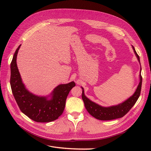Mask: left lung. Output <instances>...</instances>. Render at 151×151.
Instances as JSON below:
<instances>
[{"label": "left lung", "instance_id": "8db88e82", "mask_svg": "<svg viewBox=\"0 0 151 151\" xmlns=\"http://www.w3.org/2000/svg\"><path fill=\"white\" fill-rule=\"evenodd\" d=\"M135 55L137 58V60L139 62L140 64V58L139 56L137 53L134 47L132 46ZM141 67L140 70V82L134 94L131 96L130 98H128L125 101L122 103L118 104L117 105H114L108 107H104L92 101H91L89 99L87 98L84 94V91L83 87H81L83 89V93H82V98L84 103V106L87 111L89 112L91 115H92L96 119L99 120H111L120 118L125 116L126 114L130 111V109L134 106V105L137 101L138 98L140 96L141 87H142V78L141 76Z\"/></svg>", "mask_w": 151, "mask_h": 151}]
</instances>
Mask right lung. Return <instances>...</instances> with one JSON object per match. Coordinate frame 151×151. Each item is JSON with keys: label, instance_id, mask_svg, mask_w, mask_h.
I'll use <instances>...</instances> for the list:
<instances>
[{"label": "right lung", "instance_id": "add662e5", "mask_svg": "<svg viewBox=\"0 0 151 151\" xmlns=\"http://www.w3.org/2000/svg\"><path fill=\"white\" fill-rule=\"evenodd\" d=\"M20 45L14 55L11 63L10 84L12 92L21 111L36 122H50L58 119L65 106L70 91L76 86L74 81L57 86L50 95L40 96L26 88L17 66V55Z\"/></svg>", "mask_w": 151, "mask_h": 151}]
</instances>
